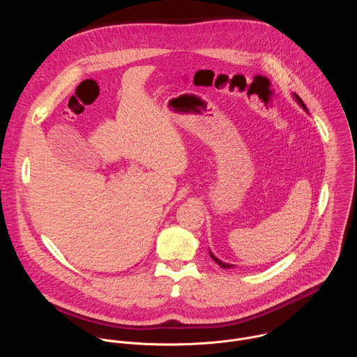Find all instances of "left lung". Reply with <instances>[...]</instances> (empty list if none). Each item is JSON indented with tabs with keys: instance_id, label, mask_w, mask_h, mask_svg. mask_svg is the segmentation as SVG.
<instances>
[{
	"instance_id": "left-lung-1",
	"label": "left lung",
	"mask_w": 357,
	"mask_h": 357,
	"mask_svg": "<svg viewBox=\"0 0 357 357\" xmlns=\"http://www.w3.org/2000/svg\"><path fill=\"white\" fill-rule=\"evenodd\" d=\"M292 96H294V98H295V101H296V103H298V105H299V106H301V107H302V109H303L305 112H307V113H308V109H307V106H305V105H303V101H302V98H301V97H299L298 94H295V93H292ZM209 254H211V257L213 259V261H215V263H218V264H219V266H220L222 268H231V267H234L233 264H227V263H223L222 260H219V259H218V257L215 256V254H213V252H212L211 250H209Z\"/></svg>"
}]
</instances>
